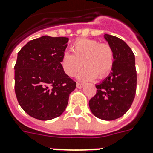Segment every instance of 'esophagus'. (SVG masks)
Returning a JSON list of instances; mask_svg holds the SVG:
<instances>
[{
    "instance_id": "esophagus-1",
    "label": "esophagus",
    "mask_w": 153,
    "mask_h": 153,
    "mask_svg": "<svg viewBox=\"0 0 153 153\" xmlns=\"http://www.w3.org/2000/svg\"><path fill=\"white\" fill-rule=\"evenodd\" d=\"M76 87H77V88L80 89V88H82V87H84V84H82V83H79V82H78V83L76 84Z\"/></svg>"
}]
</instances>
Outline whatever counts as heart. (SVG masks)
I'll list each match as a JSON object with an SVG mask.
<instances>
[{"label":"heart","mask_w":153,"mask_h":153,"mask_svg":"<svg viewBox=\"0 0 153 153\" xmlns=\"http://www.w3.org/2000/svg\"><path fill=\"white\" fill-rule=\"evenodd\" d=\"M72 53L65 52L61 59L63 71L69 77L79 74L82 81H91L107 77L112 71L115 56L112 47L108 43H100L95 39H79L71 45Z\"/></svg>","instance_id":"obj_1"}]
</instances>
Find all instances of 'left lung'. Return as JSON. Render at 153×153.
<instances>
[{"mask_svg": "<svg viewBox=\"0 0 153 153\" xmlns=\"http://www.w3.org/2000/svg\"><path fill=\"white\" fill-rule=\"evenodd\" d=\"M112 47L115 62L106 79L99 84L96 95L89 101L93 115L103 120H114L131 108L136 91L135 55L125 42L112 35L104 34Z\"/></svg>", "mask_w": 153, "mask_h": 153, "instance_id": "left-lung-1", "label": "left lung"}]
</instances>
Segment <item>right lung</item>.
I'll return each instance as SVG.
<instances>
[{
  "label": "right lung",
  "instance_id": "right-lung-1",
  "mask_svg": "<svg viewBox=\"0 0 153 153\" xmlns=\"http://www.w3.org/2000/svg\"><path fill=\"white\" fill-rule=\"evenodd\" d=\"M68 41L42 36L30 41L17 53L15 93L22 109L33 118L50 120L61 115L76 87L61 65Z\"/></svg>",
  "mask_w": 153,
  "mask_h": 153
}]
</instances>
